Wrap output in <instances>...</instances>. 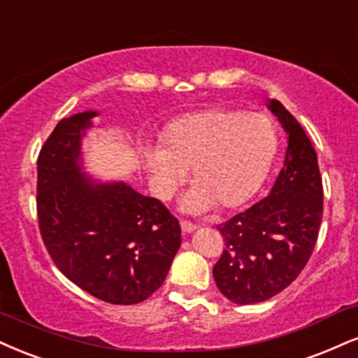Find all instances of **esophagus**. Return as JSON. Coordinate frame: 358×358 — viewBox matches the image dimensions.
<instances>
[{
    "mask_svg": "<svg viewBox=\"0 0 358 358\" xmlns=\"http://www.w3.org/2000/svg\"><path fill=\"white\" fill-rule=\"evenodd\" d=\"M180 227H182V231H183V234H193V231L196 230V225H193V223H190V222H185V220L180 222Z\"/></svg>",
    "mask_w": 358,
    "mask_h": 358,
    "instance_id": "esophagus-1",
    "label": "esophagus"
}]
</instances>
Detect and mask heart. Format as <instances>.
I'll return each mask as SVG.
<instances>
[{"mask_svg": "<svg viewBox=\"0 0 358 358\" xmlns=\"http://www.w3.org/2000/svg\"><path fill=\"white\" fill-rule=\"evenodd\" d=\"M277 153V133L264 115L223 106L185 113L163 130L160 148L141 153L155 193L166 200L187 171L195 187L183 198L185 212L203 213L215 205L236 210L265 183Z\"/></svg>", "mask_w": 358, "mask_h": 358, "instance_id": "obj_1", "label": "heart"}]
</instances>
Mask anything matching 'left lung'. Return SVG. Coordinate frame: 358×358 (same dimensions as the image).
Wrapping results in <instances>:
<instances>
[{"label":"left lung","instance_id":"left-lung-1","mask_svg":"<svg viewBox=\"0 0 358 358\" xmlns=\"http://www.w3.org/2000/svg\"><path fill=\"white\" fill-rule=\"evenodd\" d=\"M266 106L288 136L283 168L268 196L217 227L225 250L213 266L215 283L238 305L265 302L299 277L315 248L324 215L312 141L278 100Z\"/></svg>","mask_w":358,"mask_h":358}]
</instances>
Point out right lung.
Wrapping results in <instances>:
<instances>
[{"label": "right lung", "mask_w": 358, "mask_h": 358, "mask_svg": "<svg viewBox=\"0 0 358 358\" xmlns=\"http://www.w3.org/2000/svg\"><path fill=\"white\" fill-rule=\"evenodd\" d=\"M98 111L63 118L38 157L43 242L68 280L103 302L133 305L165 282L182 228L157 198L83 171L81 141Z\"/></svg>", "instance_id": "1"}]
</instances>
